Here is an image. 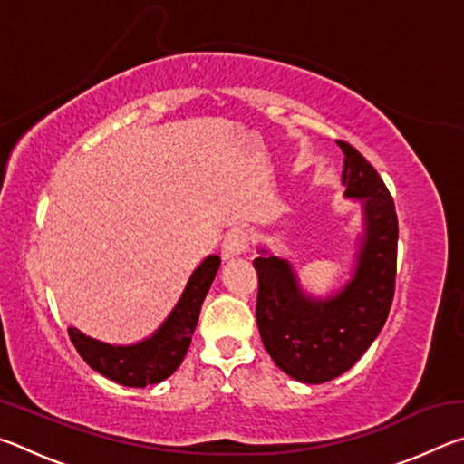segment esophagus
I'll return each mask as SVG.
<instances>
[{
    "mask_svg": "<svg viewBox=\"0 0 464 464\" xmlns=\"http://www.w3.org/2000/svg\"><path fill=\"white\" fill-rule=\"evenodd\" d=\"M249 249V235L241 229H233L231 233L225 235L223 239V260H233V257H239Z\"/></svg>",
    "mask_w": 464,
    "mask_h": 464,
    "instance_id": "1",
    "label": "esophagus"
}]
</instances>
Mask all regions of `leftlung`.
Returning a JSON list of instances; mask_svg holds the SVG:
<instances>
[{"label":"left lung","instance_id":"1","mask_svg":"<svg viewBox=\"0 0 464 464\" xmlns=\"http://www.w3.org/2000/svg\"><path fill=\"white\" fill-rule=\"evenodd\" d=\"M343 151V196L362 208L352 278L327 296L303 290L286 257L260 247L256 321L264 348L295 381L321 384L354 366L381 334L395 293L399 225L395 202L354 147Z\"/></svg>","mask_w":464,"mask_h":464}]
</instances>
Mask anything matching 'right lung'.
I'll use <instances>...</instances> for the list:
<instances>
[{"label":"right lung","instance_id":"obj_1","mask_svg":"<svg viewBox=\"0 0 464 464\" xmlns=\"http://www.w3.org/2000/svg\"><path fill=\"white\" fill-rule=\"evenodd\" d=\"M218 266H221L218 256L204 257V262L192 272L182 296L168 319L145 340L116 345L93 340L77 327H69L67 332L75 350L93 371L110 381L124 384V387L143 389L147 384L166 381L178 371L190 348L204 296L213 285Z\"/></svg>","mask_w":464,"mask_h":464}]
</instances>
